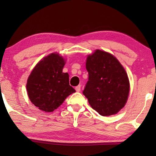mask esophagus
<instances>
[{
  "instance_id": "1",
  "label": "esophagus",
  "mask_w": 156,
  "mask_h": 156,
  "mask_svg": "<svg viewBox=\"0 0 156 156\" xmlns=\"http://www.w3.org/2000/svg\"><path fill=\"white\" fill-rule=\"evenodd\" d=\"M75 90L79 92V91H80L81 90V85H78V86H76L75 87Z\"/></svg>"
}]
</instances>
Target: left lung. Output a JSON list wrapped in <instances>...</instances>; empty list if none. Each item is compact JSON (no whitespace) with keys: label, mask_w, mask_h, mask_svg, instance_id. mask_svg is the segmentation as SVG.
<instances>
[{"label":"left lung","mask_w":156,"mask_h":156,"mask_svg":"<svg viewBox=\"0 0 156 156\" xmlns=\"http://www.w3.org/2000/svg\"><path fill=\"white\" fill-rule=\"evenodd\" d=\"M86 69L89 80L83 94L91 108L104 116L117 114L129 94V80L124 68L114 55L97 50L87 57Z\"/></svg>","instance_id":"1"}]
</instances>
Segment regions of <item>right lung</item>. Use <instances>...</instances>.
Here are the masks:
<instances>
[{"label": "right lung", "instance_id": "obj_1", "mask_svg": "<svg viewBox=\"0 0 156 156\" xmlns=\"http://www.w3.org/2000/svg\"><path fill=\"white\" fill-rule=\"evenodd\" d=\"M65 60L58 53H52L38 62L27 81L29 99L45 112H52L68 96L75 92L69 84V74L62 69Z\"/></svg>", "mask_w": 156, "mask_h": 156}]
</instances>
